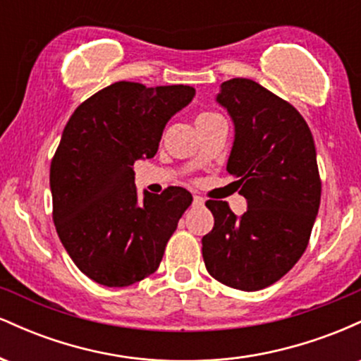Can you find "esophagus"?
Returning a JSON list of instances; mask_svg holds the SVG:
<instances>
[{
  "label": "esophagus",
  "mask_w": 361,
  "mask_h": 361,
  "mask_svg": "<svg viewBox=\"0 0 361 361\" xmlns=\"http://www.w3.org/2000/svg\"><path fill=\"white\" fill-rule=\"evenodd\" d=\"M205 204V200L202 197H198V195H195L193 197V207H202Z\"/></svg>",
  "instance_id": "34e87169"
}]
</instances>
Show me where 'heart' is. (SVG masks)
<instances>
[{
    "instance_id": "b5f03b06",
    "label": "heart",
    "mask_w": 361,
    "mask_h": 361,
    "mask_svg": "<svg viewBox=\"0 0 361 361\" xmlns=\"http://www.w3.org/2000/svg\"><path fill=\"white\" fill-rule=\"evenodd\" d=\"M207 115H212V114H202V115H198V118H202V117H207Z\"/></svg>"
}]
</instances>
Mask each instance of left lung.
I'll return each mask as SVG.
<instances>
[{"label":"left lung","mask_w":361,"mask_h":361,"mask_svg":"<svg viewBox=\"0 0 361 361\" xmlns=\"http://www.w3.org/2000/svg\"><path fill=\"white\" fill-rule=\"evenodd\" d=\"M217 103L234 122L227 171L247 210L238 217L227 202H207L214 229L202 255L215 280L255 292L279 281L307 247L321 204L316 146L299 111L256 81H224Z\"/></svg>","instance_id":"obj_1"}]
</instances>
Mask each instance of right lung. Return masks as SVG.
Here are the masks:
<instances>
[{
  "label": "right lung",
  "mask_w": 361,
  "mask_h": 361,
  "mask_svg": "<svg viewBox=\"0 0 361 361\" xmlns=\"http://www.w3.org/2000/svg\"><path fill=\"white\" fill-rule=\"evenodd\" d=\"M195 97L186 85L118 81L82 102L51 163L52 219L88 279L127 287L157 270L192 193L169 186L137 197L134 163L151 159L168 120Z\"/></svg>",
  "instance_id": "right-lung-1"
}]
</instances>
